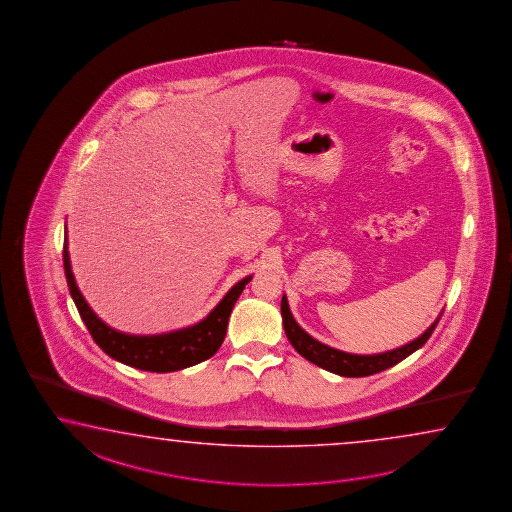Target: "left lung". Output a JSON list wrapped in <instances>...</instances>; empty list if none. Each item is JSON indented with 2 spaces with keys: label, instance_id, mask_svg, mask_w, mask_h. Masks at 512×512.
<instances>
[{
  "label": "left lung",
  "instance_id": "8db88e82",
  "mask_svg": "<svg viewBox=\"0 0 512 512\" xmlns=\"http://www.w3.org/2000/svg\"><path fill=\"white\" fill-rule=\"evenodd\" d=\"M281 313L284 332H286V337L292 343L293 348L313 365L321 366L324 370L343 377L372 376L377 372H383L390 366L397 365L399 361H403L408 355L414 354L416 350L427 343L428 337L432 335L434 328L438 326L439 319H441V313H439L438 319L430 324L427 330L419 335L418 339L410 341L405 346H399L396 350H388L383 354L359 355L335 350L332 346L323 345L317 339H313L312 335L306 334L303 328L297 324V321L293 319L286 295H282Z\"/></svg>",
  "mask_w": 512,
  "mask_h": 512
}]
</instances>
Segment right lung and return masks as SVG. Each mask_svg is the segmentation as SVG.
I'll use <instances>...</instances> for the list:
<instances>
[{
    "label": "right lung",
    "instance_id": "right-lung-1",
    "mask_svg": "<svg viewBox=\"0 0 512 512\" xmlns=\"http://www.w3.org/2000/svg\"><path fill=\"white\" fill-rule=\"evenodd\" d=\"M63 268H65L71 297L94 343L100 346L109 357H113L124 365L133 366L138 370H147V372H158V374L197 365L215 354L226 337L231 310L237 303L244 286L251 281L250 275L237 282L230 292L224 295V299L209 312L208 317L202 319L200 323L169 332V334L129 335L107 326L91 310L84 295L78 290L73 270H71L69 250H67V228H65V239H63Z\"/></svg>",
    "mask_w": 512,
    "mask_h": 512
}]
</instances>
